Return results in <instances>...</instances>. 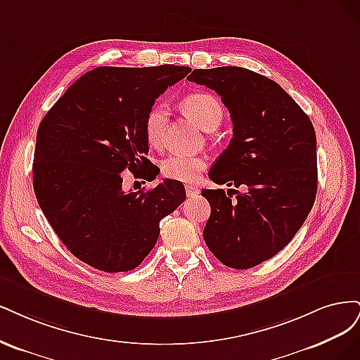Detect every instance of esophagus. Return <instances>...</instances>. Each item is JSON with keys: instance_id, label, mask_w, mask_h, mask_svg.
<instances>
[{"instance_id": "34e87169", "label": "esophagus", "mask_w": 360, "mask_h": 360, "mask_svg": "<svg viewBox=\"0 0 360 360\" xmlns=\"http://www.w3.org/2000/svg\"><path fill=\"white\" fill-rule=\"evenodd\" d=\"M185 193H187V197H195L200 193V190L194 187V185H187V187H185Z\"/></svg>"}]
</instances>
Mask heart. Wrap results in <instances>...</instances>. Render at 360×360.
Returning a JSON list of instances; mask_svg holds the SVG:
<instances>
[{
	"label": "heart",
	"instance_id": "b5f03b06",
	"mask_svg": "<svg viewBox=\"0 0 360 360\" xmlns=\"http://www.w3.org/2000/svg\"><path fill=\"white\" fill-rule=\"evenodd\" d=\"M182 110L205 131H214L223 121V106L210 92H193L181 101ZM167 122V109L155 104L149 109L145 118V136L150 148H160L163 143L165 127ZM206 169V160L199 155L172 154L161 163V173L167 179L191 184L197 181Z\"/></svg>",
	"mask_w": 360,
	"mask_h": 360
}]
</instances>
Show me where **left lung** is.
<instances>
[{
    "mask_svg": "<svg viewBox=\"0 0 360 360\" xmlns=\"http://www.w3.org/2000/svg\"><path fill=\"white\" fill-rule=\"evenodd\" d=\"M187 79L214 89L233 122L210 178L245 188L235 199L221 188L202 191L211 205L203 239L229 268H254L292 240L314 205V127L280 85L247 68H195Z\"/></svg>",
    "mask_w": 360,
    "mask_h": 360,
    "instance_id": "obj_1",
    "label": "left lung"
}]
</instances>
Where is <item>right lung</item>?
<instances>
[{"label": "right lung", "instance_id": "obj_1", "mask_svg": "<svg viewBox=\"0 0 360 360\" xmlns=\"http://www.w3.org/2000/svg\"><path fill=\"white\" fill-rule=\"evenodd\" d=\"M190 67H97L80 76L37 130L32 187L55 233L79 260L103 272L137 268L160 221L185 200L182 182L122 190V172L154 181L145 118Z\"/></svg>", "mask_w": 360, "mask_h": 360}]
</instances>
